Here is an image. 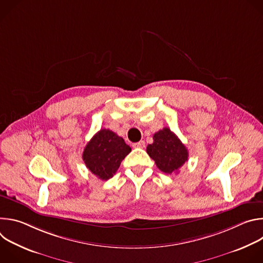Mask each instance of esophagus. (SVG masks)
Here are the masks:
<instances>
[{
    "label": "esophagus",
    "mask_w": 263,
    "mask_h": 263,
    "mask_svg": "<svg viewBox=\"0 0 263 263\" xmlns=\"http://www.w3.org/2000/svg\"><path fill=\"white\" fill-rule=\"evenodd\" d=\"M144 146H145V143H144V141H143V140H140V141H138V142L133 143V147H139V148H142V147H144Z\"/></svg>",
    "instance_id": "34e87169"
}]
</instances>
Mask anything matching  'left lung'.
I'll return each instance as SVG.
<instances>
[{"label":"left lung","instance_id":"8db88e82","mask_svg":"<svg viewBox=\"0 0 263 263\" xmlns=\"http://www.w3.org/2000/svg\"><path fill=\"white\" fill-rule=\"evenodd\" d=\"M153 139V143L146 146V153L161 172L165 174L178 172L189 159L186 146L168 128L156 132Z\"/></svg>","mask_w":263,"mask_h":263}]
</instances>
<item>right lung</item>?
Returning <instances> with one entry per match:
<instances>
[{
  "label": "right lung",
  "instance_id": "right-lung-1",
  "mask_svg": "<svg viewBox=\"0 0 263 263\" xmlns=\"http://www.w3.org/2000/svg\"><path fill=\"white\" fill-rule=\"evenodd\" d=\"M131 147L123 137L109 129H101L86 144L83 161L86 167L101 180H108L119 170Z\"/></svg>",
  "mask_w": 263,
  "mask_h": 263
}]
</instances>
